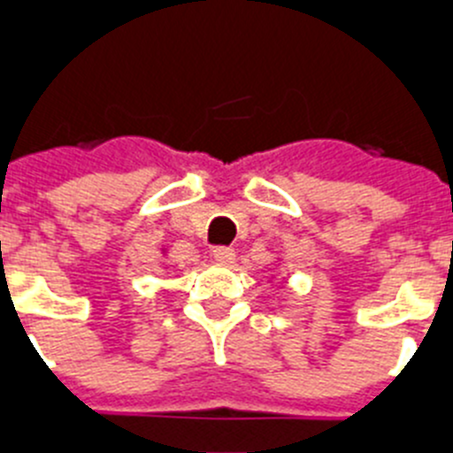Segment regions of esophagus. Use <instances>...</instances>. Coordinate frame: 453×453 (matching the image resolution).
Listing matches in <instances>:
<instances>
[{"label": "esophagus", "instance_id": "34e87169", "mask_svg": "<svg viewBox=\"0 0 453 453\" xmlns=\"http://www.w3.org/2000/svg\"><path fill=\"white\" fill-rule=\"evenodd\" d=\"M213 258L219 265H231V263L235 261V251L231 250V247H215Z\"/></svg>", "mask_w": 453, "mask_h": 453}]
</instances>
